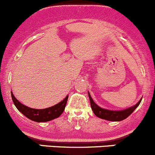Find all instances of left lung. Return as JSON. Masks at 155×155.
<instances>
[{"label": "left lung", "mask_w": 155, "mask_h": 155, "mask_svg": "<svg viewBox=\"0 0 155 155\" xmlns=\"http://www.w3.org/2000/svg\"><path fill=\"white\" fill-rule=\"evenodd\" d=\"M88 96L90 98V105H91V108L93 110V113L96 116H97L99 118L104 119V120H109V121H120L127 117H128L134 111V110L137 108L140 104L142 99L137 102L133 106L130 107V108H126V109L120 110V111H113V110H108L105 109V108H102L99 107V105H96L94 102L93 99L90 96V93L88 92Z\"/></svg>", "instance_id": "left-lung-1"}]
</instances>
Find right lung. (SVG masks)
Listing matches in <instances>:
<instances>
[{
    "label": "right lung",
    "mask_w": 155,
    "mask_h": 155,
    "mask_svg": "<svg viewBox=\"0 0 155 155\" xmlns=\"http://www.w3.org/2000/svg\"><path fill=\"white\" fill-rule=\"evenodd\" d=\"M11 96L15 106L22 114H24L26 117L30 120L35 122H39V123L50 121V120L59 117L65 110L68 98V96H67L63 100L50 108H44V109H35V108H29L19 102L13 96V93H11Z\"/></svg>",
    "instance_id": "right-lung-1"
}]
</instances>
